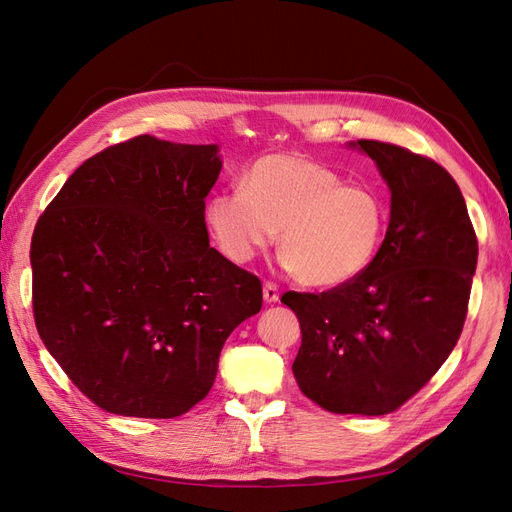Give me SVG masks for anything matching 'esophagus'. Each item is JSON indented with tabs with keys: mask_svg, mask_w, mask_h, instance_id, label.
I'll return each instance as SVG.
<instances>
[{
	"mask_svg": "<svg viewBox=\"0 0 512 512\" xmlns=\"http://www.w3.org/2000/svg\"><path fill=\"white\" fill-rule=\"evenodd\" d=\"M262 297H265L267 303H275L277 299H280V288H277L275 282H265L262 284Z\"/></svg>",
	"mask_w": 512,
	"mask_h": 512,
	"instance_id": "1",
	"label": "esophagus"
}]
</instances>
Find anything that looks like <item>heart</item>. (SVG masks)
<instances>
[{
	"instance_id": "b5f03b06",
	"label": "heart",
	"mask_w": 512,
	"mask_h": 512,
	"mask_svg": "<svg viewBox=\"0 0 512 512\" xmlns=\"http://www.w3.org/2000/svg\"><path fill=\"white\" fill-rule=\"evenodd\" d=\"M389 207L365 183H344L331 168L299 156H267L254 162L243 188L218 192L207 222L222 252L247 262L265 250L282 228L288 267L309 286L354 280L374 262Z\"/></svg>"
}]
</instances>
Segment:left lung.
<instances>
[{
	"label": "left lung",
	"mask_w": 512,
	"mask_h": 512,
	"mask_svg": "<svg viewBox=\"0 0 512 512\" xmlns=\"http://www.w3.org/2000/svg\"><path fill=\"white\" fill-rule=\"evenodd\" d=\"M391 188V222L374 262L320 294L284 292L301 324L299 389L335 414L395 412L453 352L468 316L478 239L466 200L438 162L356 141Z\"/></svg>",
	"instance_id": "left-lung-1"
}]
</instances>
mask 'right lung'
I'll return each instance as SVG.
<instances>
[{
	"label": "right lung",
	"mask_w": 512,
	"mask_h": 512,
	"mask_svg": "<svg viewBox=\"0 0 512 512\" xmlns=\"http://www.w3.org/2000/svg\"><path fill=\"white\" fill-rule=\"evenodd\" d=\"M215 145L141 134L85 160L32 237L38 335L111 414L175 418L205 399L262 284L209 245Z\"/></svg>",
	"instance_id": "right-lung-1"
}]
</instances>
